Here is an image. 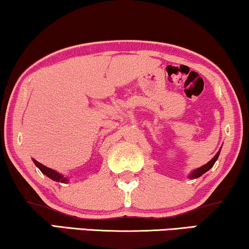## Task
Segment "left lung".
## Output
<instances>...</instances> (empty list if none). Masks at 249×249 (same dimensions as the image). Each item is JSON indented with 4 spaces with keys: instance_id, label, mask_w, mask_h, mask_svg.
I'll list each match as a JSON object with an SVG mask.
<instances>
[{
    "instance_id": "obj_1",
    "label": "left lung",
    "mask_w": 249,
    "mask_h": 249,
    "mask_svg": "<svg viewBox=\"0 0 249 249\" xmlns=\"http://www.w3.org/2000/svg\"><path fill=\"white\" fill-rule=\"evenodd\" d=\"M218 156H219V151L217 153H216V156L213 158V159L209 161L208 163H206L205 166H202V167H200V168H198V169H196L195 172L193 173H191V175H190V177H191V178H198V177H200L201 175H203V174H205L206 172H208L209 169H211V168L214 166V163H215V161L217 160V158H218Z\"/></svg>"
}]
</instances>
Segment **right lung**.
<instances>
[{
  "instance_id": "add662e5",
  "label": "right lung",
  "mask_w": 249,
  "mask_h": 249,
  "mask_svg": "<svg viewBox=\"0 0 249 249\" xmlns=\"http://www.w3.org/2000/svg\"><path fill=\"white\" fill-rule=\"evenodd\" d=\"M33 161H34L35 166L38 167V169H40L41 172L44 174V175L49 177V178H51L53 180H56V182H60V183H65V182H67V179L65 178V177L61 176L59 173L54 172L53 169H50V168L43 166V164H42V163L37 162L36 160H33Z\"/></svg>"
}]
</instances>
